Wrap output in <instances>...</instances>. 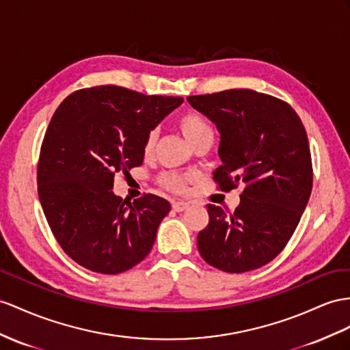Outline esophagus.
Returning <instances> with one entry per match:
<instances>
[{"instance_id":"esophagus-1","label":"esophagus","mask_w":350,"mask_h":350,"mask_svg":"<svg viewBox=\"0 0 350 350\" xmlns=\"http://www.w3.org/2000/svg\"><path fill=\"white\" fill-rule=\"evenodd\" d=\"M187 207H189V202H185V201H176L173 202V210L180 213V211H185Z\"/></svg>"}]
</instances>
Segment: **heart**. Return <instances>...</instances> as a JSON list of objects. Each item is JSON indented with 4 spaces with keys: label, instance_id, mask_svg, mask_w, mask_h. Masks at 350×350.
<instances>
[{
    "label": "heart",
    "instance_id": "1",
    "mask_svg": "<svg viewBox=\"0 0 350 350\" xmlns=\"http://www.w3.org/2000/svg\"><path fill=\"white\" fill-rule=\"evenodd\" d=\"M177 129L180 130L183 137L187 140L191 146L196 145V143L204 140V139H213V130L210 127L208 121L204 118V116L198 112H185L178 116L177 121ZM157 142V133L149 131L148 136L143 143V154L149 157L152 152H154ZM193 182V177L189 174H178L173 172H167L161 174L159 183L163 185L165 189L173 191L177 193L186 192L187 186Z\"/></svg>",
    "mask_w": 350,
    "mask_h": 350
}]
</instances>
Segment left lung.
<instances>
[{"mask_svg":"<svg viewBox=\"0 0 350 350\" xmlns=\"http://www.w3.org/2000/svg\"><path fill=\"white\" fill-rule=\"evenodd\" d=\"M187 102L220 133L214 182L225 192L245 186L234 213L207 205L200 254L223 272L254 271L282 252L308 205L313 172L306 130L288 103L254 90L189 96Z\"/></svg>","mask_w":350,"mask_h":350,"instance_id":"obj_1","label":"left lung"}]
</instances>
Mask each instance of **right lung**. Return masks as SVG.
I'll return each mask as SVG.
<instances>
[{
	"mask_svg": "<svg viewBox=\"0 0 350 350\" xmlns=\"http://www.w3.org/2000/svg\"><path fill=\"white\" fill-rule=\"evenodd\" d=\"M182 103L98 85L59 105L41 145L38 196L53 235L78 265L116 275L150 253L172 205L152 193L122 200L112 192L113 177L142 165L148 133Z\"/></svg>",
	"mask_w": 350,
	"mask_h": 350,
	"instance_id": "right-lung-1",
	"label": "right lung"
}]
</instances>
